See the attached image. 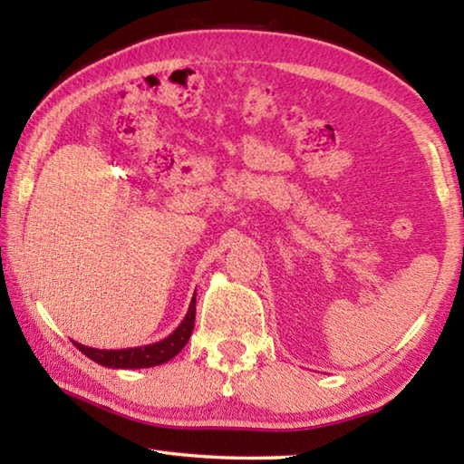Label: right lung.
<instances>
[{"mask_svg": "<svg viewBox=\"0 0 464 464\" xmlns=\"http://www.w3.org/2000/svg\"><path fill=\"white\" fill-rule=\"evenodd\" d=\"M194 319H196V293L192 296V303L190 307H188V313L182 324H179L168 337H163L161 342L137 345V348H124V350H98L77 342H73V345L82 352V354H85L90 360H93V362H98L102 366L151 368V366L166 364L168 360L179 354V350H182L188 343V340H190L192 329H194Z\"/></svg>", "mask_w": 464, "mask_h": 464, "instance_id": "right-lung-1", "label": "right lung"}]
</instances>
